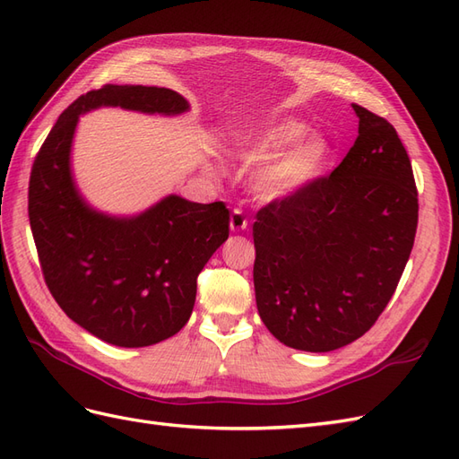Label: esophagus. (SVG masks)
I'll use <instances>...</instances> for the list:
<instances>
[{"label": "esophagus", "mask_w": 459, "mask_h": 459, "mask_svg": "<svg viewBox=\"0 0 459 459\" xmlns=\"http://www.w3.org/2000/svg\"><path fill=\"white\" fill-rule=\"evenodd\" d=\"M247 228H248V220L243 216L241 211H238V208H235V211L230 216V230L233 233H239V231H245Z\"/></svg>", "instance_id": "1"}]
</instances>
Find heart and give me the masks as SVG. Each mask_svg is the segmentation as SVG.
<instances>
[{
	"label": "heart",
	"instance_id": "heart-1",
	"mask_svg": "<svg viewBox=\"0 0 459 459\" xmlns=\"http://www.w3.org/2000/svg\"><path fill=\"white\" fill-rule=\"evenodd\" d=\"M333 155V147L319 134H307L302 122L285 118L238 145V159L262 164L251 189L262 203H280L299 195L319 178Z\"/></svg>",
	"mask_w": 459,
	"mask_h": 459
}]
</instances>
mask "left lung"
Returning <instances> with one entry per match:
<instances>
[{
	"label": "left lung",
	"mask_w": 459,
	"mask_h": 459,
	"mask_svg": "<svg viewBox=\"0 0 459 459\" xmlns=\"http://www.w3.org/2000/svg\"><path fill=\"white\" fill-rule=\"evenodd\" d=\"M358 137L327 178L256 214V308L290 349L354 342L394 295L418 230L411 162L391 122L352 103Z\"/></svg>",
	"instance_id": "8db88e82"
}]
</instances>
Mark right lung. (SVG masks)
Returning a JSON list of instances; mask_svg holds the SVG:
<instances>
[{
  "label": "right lung",
  "instance_id": "obj_1",
  "mask_svg": "<svg viewBox=\"0 0 459 459\" xmlns=\"http://www.w3.org/2000/svg\"><path fill=\"white\" fill-rule=\"evenodd\" d=\"M120 107L178 117L184 95L157 86H103L59 117L32 166L29 216L46 283L74 324L124 349L157 344L182 329L195 307L197 275L230 235L224 203L166 195L140 214L93 208L73 174L80 115Z\"/></svg>",
  "mask_w": 459,
  "mask_h": 459
}]
</instances>
